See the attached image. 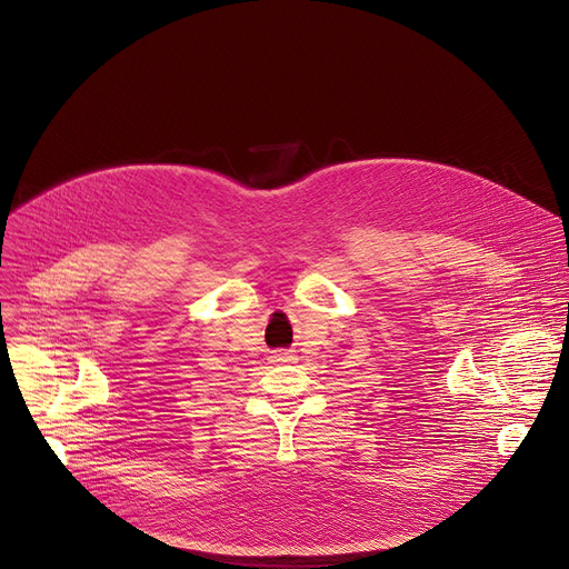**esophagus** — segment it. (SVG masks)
Listing matches in <instances>:
<instances>
[{"label": "esophagus", "mask_w": 569, "mask_h": 569, "mask_svg": "<svg viewBox=\"0 0 569 569\" xmlns=\"http://www.w3.org/2000/svg\"><path fill=\"white\" fill-rule=\"evenodd\" d=\"M281 359H290V355H281Z\"/></svg>", "instance_id": "esophagus-1"}]
</instances>
